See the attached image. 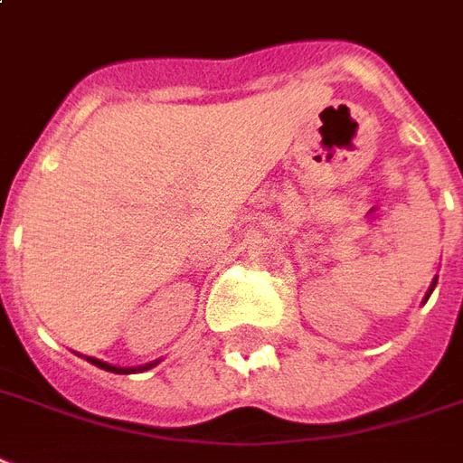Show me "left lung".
Listing matches in <instances>:
<instances>
[{
    "label": "left lung",
    "mask_w": 463,
    "mask_h": 463,
    "mask_svg": "<svg viewBox=\"0 0 463 463\" xmlns=\"http://www.w3.org/2000/svg\"><path fill=\"white\" fill-rule=\"evenodd\" d=\"M434 285H437V278H434V283H432V288H430V293H427V298H430V295H432V290H434Z\"/></svg>",
    "instance_id": "1"
}]
</instances>
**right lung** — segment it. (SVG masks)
<instances>
[{
    "label": "right lung",
    "instance_id": "1",
    "mask_svg": "<svg viewBox=\"0 0 463 463\" xmlns=\"http://www.w3.org/2000/svg\"><path fill=\"white\" fill-rule=\"evenodd\" d=\"M87 361H92L95 366L104 368V371H112V373H137V371H146V368L153 366V364H148V366H141V368H119V366H109V364H104V361L99 359H87Z\"/></svg>",
    "mask_w": 463,
    "mask_h": 463
}]
</instances>
